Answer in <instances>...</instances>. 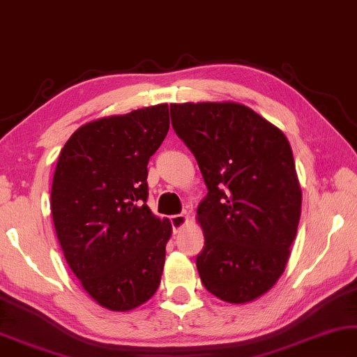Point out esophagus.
Instances as JSON below:
<instances>
[{
	"instance_id": "obj_1",
	"label": "esophagus",
	"mask_w": 357,
	"mask_h": 357,
	"mask_svg": "<svg viewBox=\"0 0 357 357\" xmlns=\"http://www.w3.org/2000/svg\"><path fill=\"white\" fill-rule=\"evenodd\" d=\"M186 221H188V218H186L185 215H174V216H171V224H172L174 234H178L180 230L185 227Z\"/></svg>"
}]
</instances>
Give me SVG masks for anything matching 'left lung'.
I'll return each mask as SVG.
<instances>
[{
    "label": "left lung",
    "instance_id": "left-lung-1",
    "mask_svg": "<svg viewBox=\"0 0 357 357\" xmlns=\"http://www.w3.org/2000/svg\"><path fill=\"white\" fill-rule=\"evenodd\" d=\"M171 121L208 190L197 207L199 276L222 301L251 303L282 276L296 236L303 195L290 142L235 102L172 103Z\"/></svg>",
    "mask_w": 357,
    "mask_h": 357
}]
</instances>
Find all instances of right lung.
I'll list each match as a JSON object with an SVG mask.
<instances>
[{"instance_id": "add662e5", "label": "right lung", "mask_w": 357, "mask_h": 357, "mask_svg": "<svg viewBox=\"0 0 357 357\" xmlns=\"http://www.w3.org/2000/svg\"><path fill=\"white\" fill-rule=\"evenodd\" d=\"M167 131V103L147 106L81 125L59 153L56 235L70 270L105 309H136L161 282L172 226L146 204L147 162Z\"/></svg>"}]
</instances>
